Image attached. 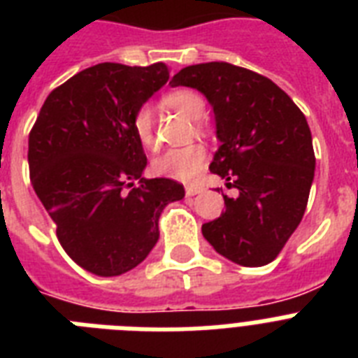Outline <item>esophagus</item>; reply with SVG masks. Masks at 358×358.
Returning a JSON list of instances; mask_svg holds the SVG:
<instances>
[{"mask_svg": "<svg viewBox=\"0 0 358 358\" xmlns=\"http://www.w3.org/2000/svg\"><path fill=\"white\" fill-rule=\"evenodd\" d=\"M204 191V187L202 185H196V184H191L185 187V195L187 196H193V195H199V193H202Z\"/></svg>", "mask_w": 358, "mask_h": 358, "instance_id": "obj_1", "label": "esophagus"}]
</instances>
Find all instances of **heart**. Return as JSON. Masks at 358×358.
Returning a JSON list of instances; mask_svg holds the SVG:
<instances>
[{
	"mask_svg": "<svg viewBox=\"0 0 358 358\" xmlns=\"http://www.w3.org/2000/svg\"><path fill=\"white\" fill-rule=\"evenodd\" d=\"M163 102L167 103L169 108L182 111L191 119H199L204 113V100L196 92L185 91V89L169 92L163 98ZM131 131H134L135 139L146 148L154 145V139H156L154 137V117H152V109L148 106H141L134 113ZM204 163H206L204 146L187 145L178 146V148H169L167 152H163L162 156L154 159L152 167H154V173L159 174V176L180 180V182H189L201 173Z\"/></svg>",
	"mask_w": 358,
	"mask_h": 358,
	"instance_id": "b5f03b06",
	"label": "heart"
}]
</instances>
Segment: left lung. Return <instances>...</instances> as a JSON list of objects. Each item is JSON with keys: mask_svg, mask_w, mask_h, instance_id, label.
Wrapping results in <instances>:
<instances>
[{"mask_svg": "<svg viewBox=\"0 0 358 358\" xmlns=\"http://www.w3.org/2000/svg\"><path fill=\"white\" fill-rule=\"evenodd\" d=\"M169 85L196 89L212 103L221 145L210 171L238 189L223 195L227 210L202 224V236L234 264L266 266L308 202L316 157L305 115L266 76L230 63L185 66Z\"/></svg>", "mask_w": 358, "mask_h": 358, "instance_id": "8db88e82", "label": "left lung"}]
</instances>
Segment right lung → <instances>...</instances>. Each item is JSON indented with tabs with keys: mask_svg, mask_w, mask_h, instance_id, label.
<instances>
[{
	"mask_svg": "<svg viewBox=\"0 0 358 358\" xmlns=\"http://www.w3.org/2000/svg\"><path fill=\"white\" fill-rule=\"evenodd\" d=\"M169 80L167 64L100 63L50 92L29 134L31 184L72 260L117 277L159 239V215L184 185L143 178L146 156L131 117Z\"/></svg>",
	"mask_w": 358,
	"mask_h": 358,
	"instance_id": "obj_1",
	"label": "right lung"
}]
</instances>
